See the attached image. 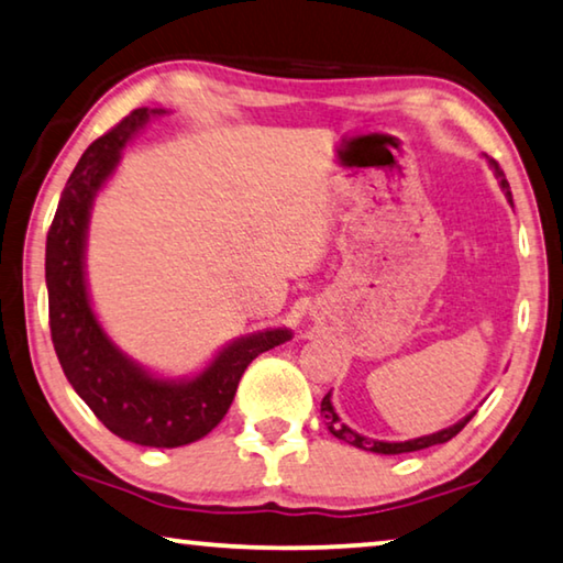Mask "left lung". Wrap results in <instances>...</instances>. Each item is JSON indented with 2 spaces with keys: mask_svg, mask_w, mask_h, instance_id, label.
I'll list each match as a JSON object with an SVG mask.
<instances>
[{
  "mask_svg": "<svg viewBox=\"0 0 563 563\" xmlns=\"http://www.w3.org/2000/svg\"><path fill=\"white\" fill-rule=\"evenodd\" d=\"M493 170H496V176L500 178V186H504V191L508 196V201L514 203L511 198V191H508V180L504 176V170H500V166L496 161H490ZM322 412H324V426L330 428V432L334 438L344 440V443H350L354 448H362V451H369V453H383V455H397V453H412V451H422V448H430V445H440V443H448V440L455 438L457 432H461L465 426H468L471 418L475 412H471L468 418H463L461 422H455V426L440 430V432H432V435H422V438H415V440H405V443H385V440H372V438H365L360 435V432H354L352 428L344 426V422L336 418V412L332 408V400H330V393L324 395L322 400Z\"/></svg>",
  "mask_w": 563,
  "mask_h": 563,
  "instance_id": "8db88e82",
  "label": "left lung"
}]
</instances>
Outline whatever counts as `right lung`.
Segmentation results:
<instances>
[{"instance_id":"right-lung-1","label":"right lung","mask_w":563,"mask_h":563,"mask_svg":"<svg viewBox=\"0 0 563 563\" xmlns=\"http://www.w3.org/2000/svg\"><path fill=\"white\" fill-rule=\"evenodd\" d=\"M163 110L137 108L82 153L59 196L47 233L45 279L49 332L57 360L75 393L118 438L148 448L188 445L219 426L239 379L258 354L287 342L289 330L241 336L194 379L173 383L141 369L108 340L85 287V233L92 198L120 161V148Z\"/></svg>"}]
</instances>
